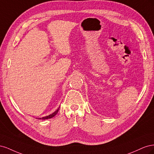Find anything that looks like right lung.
Segmentation results:
<instances>
[{"label":"right lung","mask_w":154,"mask_h":154,"mask_svg":"<svg viewBox=\"0 0 154 154\" xmlns=\"http://www.w3.org/2000/svg\"><path fill=\"white\" fill-rule=\"evenodd\" d=\"M59 109H60V107H58V109H57V110H56L55 112H53V114H50V115H49V116H45V117H43V118H38V119H50V118H53L54 116H56V114H57L58 113V110H59Z\"/></svg>","instance_id":"right-lung-1"}]
</instances>
